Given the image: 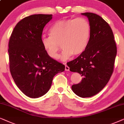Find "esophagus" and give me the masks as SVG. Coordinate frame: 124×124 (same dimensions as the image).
Wrapping results in <instances>:
<instances>
[{
  "mask_svg": "<svg viewBox=\"0 0 124 124\" xmlns=\"http://www.w3.org/2000/svg\"><path fill=\"white\" fill-rule=\"evenodd\" d=\"M69 70H70V68L68 66L65 65V71H69Z\"/></svg>",
  "mask_w": 124,
  "mask_h": 124,
  "instance_id": "34e87169",
  "label": "esophagus"
}]
</instances>
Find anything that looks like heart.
<instances>
[{"label":"heart","instance_id":"1","mask_svg":"<svg viewBox=\"0 0 124 124\" xmlns=\"http://www.w3.org/2000/svg\"><path fill=\"white\" fill-rule=\"evenodd\" d=\"M91 28L89 21L83 17L58 21L49 31V37L43 36L41 43L50 58L56 59L58 52L63 48L60 56L65 61L74 55H79L86 49L90 41Z\"/></svg>","mask_w":124,"mask_h":124}]
</instances>
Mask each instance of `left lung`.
Here are the masks:
<instances>
[{"label":"left lung","instance_id":"left-lung-1","mask_svg":"<svg viewBox=\"0 0 124 124\" xmlns=\"http://www.w3.org/2000/svg\"><path fill=\"white\" fill-rule=\"evenodd\" d=\"M81 14L90 24V41L85 52L67 65L71 71L83 77L80 83L72 85V91L81 98H90L103 90L109 80L117 47L112 29L101 16L91 12Z\"/></svg>","mask_w":124,"mask_h":124}]
</instances>
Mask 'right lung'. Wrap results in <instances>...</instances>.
Masks as SVG:
<instances>
[{"label":"right lung","instance_id":"obj_1","mask_svg":"<svg viewBox=\"0 0 124 124\" xmlns=\"http://www.w3.org/2000/svg\"><path fill=\"white\" fill-rule=\"evenodd\" d=\"M52 15L36 14L20 21L8 44L9 68L14 82L25 95L38 98L50 90L56 74L65 66L47 55L41 43L44 26Z\"/></svg>","mask_w":124,"mask_h":124}]
</instances>
